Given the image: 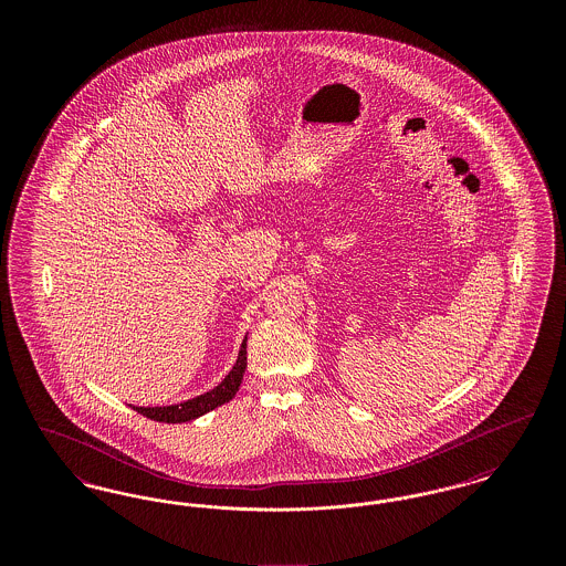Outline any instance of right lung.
<instances>
[{
    "instance_id": "1",
    "label": "right lung",
    "mask_w": 566,
    "mask_h": 566,
    "mask_svg": "<svg viewBox=\"0 0 566 566\" xmlns=\"http://www.w3.org/2000/svg\"><path fill=\"white\" fill-rule=\"evenodd\" d=\"M243 371H245V337H243L242 348H240V356L233 365V369L229 371V376L224 377L214 390L195 397L190 401H185L180 405H169V407H134L137 413L157 420V422H167V424H178V422H189L195 420L208 411H212L214 407L222 403H229L235 392L240 390L242 384Z\"/></svg>"
}]
</instances>
